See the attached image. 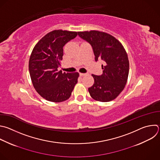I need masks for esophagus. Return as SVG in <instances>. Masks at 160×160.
I'll list each match as a JSON object with an SVG mask.
<instances>
[{"mask_svg": "<svg viewBox=\"0 0 160 160\" xmlns=\"http://www.w3.org/2000/svg\"><path fill=\"white\" fill-rule=\"evenodd\" d=\"M87 75V73H80V75L81 76V77H83V76H85V75Z\"/></svg>", "mask_w": 160, "mask_h": 160, "instance_id": "obj_1", "label": "esophagus"}]
</instances>
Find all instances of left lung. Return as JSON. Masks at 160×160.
Listing matches in <instances>:
<instances>
[{
	"label": "left lung",
	"mask_w": 160,
	"mask_h": 160,
	"mask_svg": "<svg viewBox=\"0 0 160 160\" xmlns=\"http://www.w3.org/2000/svg\"><path fill=\"white\" fill-rule=\"evenodd\" d=\"M78 34L92 45L95 61L100 58L105 62L101 75H92L94 83L88 88L90 96L103 102L115 99L128 81L129 63L126 49L118 39L108 32L91 30L78 32Z\"/></svg>",
	"instance_id": "1"
}]
</instances>
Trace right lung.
Here are the masks:
<instances>
[{
	"label": "right lung",
	"instance_id": "add662e5",
	"mask_svg": "<svg viewBox=\"0 0 160 160\" xmlns=\"http://www.w3.org/2000/svg\"><path fill=\"white\" fill-rule=\"evenodd\" d=\"M77 36V32L53 30L34 46L29 61L32 85L44 99L52 102L67 100L77 83L79 73L58 71L63 59V46Z\"/></svg>",
	"mask_w": 160,
	"mask_h": 160
}]
</instances>
